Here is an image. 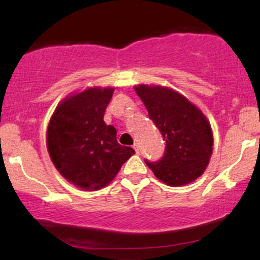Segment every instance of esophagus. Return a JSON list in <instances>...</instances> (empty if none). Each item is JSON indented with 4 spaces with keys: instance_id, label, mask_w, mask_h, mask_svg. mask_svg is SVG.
Returning a JSON list of instances; mask_svg holds the SVG:
<instances>
[{
    "instance_id": "obj_1",
    "label": "esophagus",
    "mask_w": 260,
    "mask_h": 260,
    "mask_svg": "<svg viewBox=\"0 0 260 260\" xmlns=\"http://www.w3.org/2000/svg\"><path fill=\"white\" fill-rule=\"evenodd\" d=\"M133 148H134V151H136V153H137V154H139V153H140L139 145H138V144H134V145H133Z\"/></svg>"
}]
</instances>
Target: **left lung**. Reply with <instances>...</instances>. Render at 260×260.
Listing matches in <instances>:
<instances>
[{
    "mask_svg": "<svg viewBox=\"0 0 260 260\" xmlns=\"http://www.w3.org/2000/svg\"><path fill=\"white\" fill-rule=\"evenodd\" d=\"M137 95L166 143L157 162H148L159 181L182 186L205 172L213 153V131L202 110L176 90L161 85L138 84Z\"/></svg>",
    "mask_w": 260,
    "mask_h": 260,
    "instance_id": "obj_1",
    "label": "left lung"
}]
</instances>
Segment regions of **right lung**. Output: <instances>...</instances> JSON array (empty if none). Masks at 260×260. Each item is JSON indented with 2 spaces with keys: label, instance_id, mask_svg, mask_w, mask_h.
Returning a JSON list of instances; mask_svg holds the SVG:
<instances>
[{
  "label": "right lung",
  "instance_id": "add662e5",
  "mask_svg": "<svg viewBox=\"0 0 260 260\" xmlns=\"http://www.w3.org/2000/svg\"><path fill=\"white\" fill-rule=\"evenodd\" d=\"M113 86H91L58 103L47 126L51 160L68 182L82 190L105 188L136 153L116 140V129L103 121Z\"/></svg>",
  "mask_w": 260,
  "mask_h": 260
}]
</instances>
